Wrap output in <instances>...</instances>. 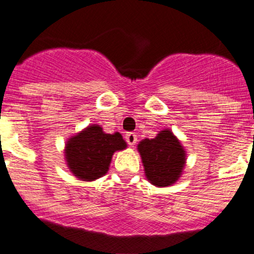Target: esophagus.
Segmentation results:
<instances>
[{
  "instance_id": "34e87169",
  "label": "esophagus",
  "mask_w": 254,
  "mask_h": 254,
  "mask_svg": "<svg viewBox=\"0 0 254 254\" xmlns=\"http://www.w3.org/2000/svg\"><path fill=\"white\" fill-rule=\"evenodd\" d=\"M125 138H126V142L128 143L129 145H134L135 143H137V134L133 132H128L126 133V135H125Z\"/></svg>"
}]
</instances>
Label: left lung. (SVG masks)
Here are the masks:
<instances>
[{"label": "left lung", "mask_w": 254, "mask_h": 254, "mask_svg": "<svg viewBox=\"0 0 254 254\" xmlns=\"http://www.w3.org/2000/svg\"><path fill=\"white\" fill-rule=\"evenodd\" d=\"M147 179L155 187H169L180 177L185 165V152L169 129L162 130L153 139L138 144Z\"/></svg>", "instance_id": "1"}]
</instances>
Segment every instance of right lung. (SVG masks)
<instances>
[{
  "instance_id": "1",
  "label": "right lung",
  "mask_w": 254,
  "mask_h": 254,
  "mask_svg": "<svg viewBox=\"0 0 254 254\" xmlns=\"http://www.w3.org/2000/svg\"><path fill=\"white\" fill-rule=\"evenodd\" d=\"M126 147L119 132L107 134L101 127L92 125L67 140L65 157L75 177L91 182L106 174L114 153Z\"/></svg>"
}]
</instances>
